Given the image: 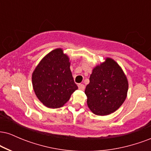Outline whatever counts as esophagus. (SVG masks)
<instances>
[{"label": "esophagus", "instance_id": "esophagus-1", "mask_svg": "<svg viewBox=\"0 0 151 151\" xmlns=\"http://www.w3.org/2000/svg\"><path fill=\"white\" fill-rule=\"evenodd\" d=\"M78 88L80 90H84V89H85V86L83 84H78Z\"/></svg>", "mask_w": 151, "mask_h": 151}]
</instances>
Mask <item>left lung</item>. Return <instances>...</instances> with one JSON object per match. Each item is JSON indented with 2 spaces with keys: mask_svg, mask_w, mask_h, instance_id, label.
Segmentation results:
<instances>
[{
  "mask_svg": "<svg viewBox=\"0 0 151 151\" xmlns=\"http://www.w3.org/2000/svg\"><path fill=\"white\" fill-rule=\"evenodd\" d=\"M129 83L125 74L111 58L93 68L86 86L87 105L93 114L106 116L122 105L127 96Z\"/></svg>",
  "mask_w": 151,
  "mask_h": 151,
  "instance_id": "8db88e82",
  "label": "left lung"
}]
</instances>
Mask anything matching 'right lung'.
I'll return each mask as SVG.
<instances>
[{
  "mask_svg": "<svg viewBox=\"0 0 151 151\" xmlns=\"http://www.w3.org/2000/svg\"><path fill=\"white\" fill-rule=\"evenodd\" d=\"M68 56L60 48L48 53L36 67L32 76L36 96L45 106H63L78 89L70 70Z\"/></svg>",
  "mask_w": 151,
  "mask_h": 151,
  "instance_id": "add662e5",
  "label": "right lung"
}]
</instances>
